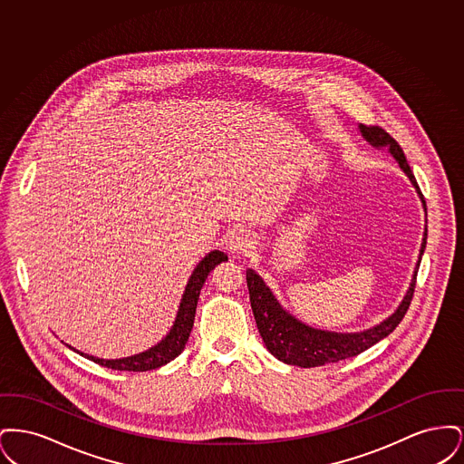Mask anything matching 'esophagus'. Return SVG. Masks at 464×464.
Segmentation results:
<instances>
[{
    "label": "esophagus",
    "instance_id": "34e87169",
    "mask_svg": "<svg viewBox=\"0 0 464 464\" xmlns=\"http://www.w3.org/2000/svg\"><path fill=\"white\" fill-rule=\"evenodd\" d=\"M254 246L252 242V237L246 233V231H237L229 237L227 240V248L233 252V254H245L248 252L250 248Z\"/></svg>",
    "mask_w": 464,
    "mask_h": 464
}]
</instances>
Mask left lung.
Segmentation results:
<instances>
[{
    "mask_svg": "<svg viewBox=\"0 0 464 464\" xmlns=\"http://www.w3.org/2000/svg\"><path fill=\"white\" fill-rule=\"evenodd\" d=\"M360 132L374 148H382V146L390 148V153L397 160L400 169L411 179V182L414 184L422 199L420 186L397 140L381 127L360 125ZM424 210H426V205H424ZM426 237H428V229L424 231V238L420 243V261L414 269L411 287L407 290L405 297L401 299L397 311L379 325L363 332L341 334V332L320 331V329L309 327L306 324L299 322L295 316H292L287 309L280 306L273 292L269 287H266L265 280L254 269H246V287L250 294V306L254 311V318L267 352L284 363L309 369V367H320L325 363H335L339 360L356 356L369 350L371 346H374L375 343H379L386 335H390L397 329L398 324L401 322V318L405 316L407 309L411 306L414 288H416L420 256L424 254V246H426Z\"/></svg>",
    "mask_w": 464,
    "mask_h": 464,
    "instance_id": "left-lung-1",
    "label": "left lung"
}]
</instances>
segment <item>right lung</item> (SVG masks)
Listing matches in <instances>:
<instances>
[{"label": "right lung", "mask_w": 464, "mask_h": 464, "mask_svg": "<svg viewBox=\"0 0 464 464\" xmlns=\"http://www.w3.org/2000/svg\"><path fill=\"white\" fill-rule=\"evenodd\" d=\"M222 261H227V256L221 250H212L210 254H207L198 266L195 267V271L189 276V282L186 285V290L182 294L180 299V306L177 311L176 322L172 325L170 332L156 344L153 348H150L148 352L127 356V358H116V360H104V358H97L92 354L82 353L78 350H74L72 346H69V350L76 352V353L89 358L92 362L108 367L112 371H129V372H146V371H153L158 369L169 362H172L176 356L182 353V350L186 348V343L189 339V334L195 324V313H197V304H198L199 290L203 287L208 273L218 265H221Z\"/></svg>", "instance_id": "obj_1"}]
</instances>
